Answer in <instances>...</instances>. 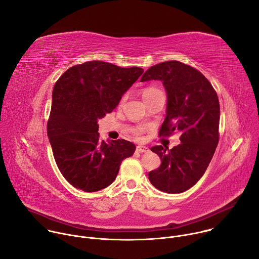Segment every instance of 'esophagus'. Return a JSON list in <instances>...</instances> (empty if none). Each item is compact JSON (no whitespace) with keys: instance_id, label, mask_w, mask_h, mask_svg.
<instances>
[{"instance_id":"1","label":"esophagus","mask_w":259,"mask_h":259,"mask_svg":"<svg viewBox=\"0 0 259 259\" xmlns=\"http://www.w3.org/2000/svg\"><path fill=\"white\" fill-rule=\"evenodd\" d=\"M136 151L138 153H147V152H150V149H149V147L144 146V145H137L136 146Z\"/></svg>"}]
</instances>
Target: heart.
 <instances>
[{"label": "heart", "instance_id": "b5f03b06", "mask_svg": "<svg viewBox=\"0 0 259 259\" xmlns=\"http://www.w3.org/2000/svg\"><path fill=\"white\" fill-rule=\"evenodd\" d=\"M157 92H160V90H158V89L155 88V87L145 88V89L142 91V97H143V99H145L146 97L152 96V95H154V94L157 93ZM141 131H142V129H137V130H136V133L139 134Z\"/></svg>", "mask_w": 259, "mask_h": 259}]
</instances>
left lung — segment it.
I'll list each match as a JSON object with an SVG mask.
<instances>
[{
  "instance_id": "obj_1",
  "label": "left lung",
  "mask_w": 259,
  "mask_h": 259,
  "mask_svg": "<svg viewBox=\"0 0 259 259\" xmlns=\"http://www.w3.org/2000/svg\"><path fill=\"white\" fill-rule=\"evenodd\" d=\"M160 80L167 93L166 118L161 135L181 132L172 150L152 147L161 166L149 173L153 186L168 194L186 192L205 173L218 144L220 107L217 94L202 72L191 65L172 60L147 69L141 82Z\"/></svg>"
}]
</instances>
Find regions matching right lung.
I'll use <instances>...</instances> for the list:
<instances>
[{
  "label": "right lung",
  "mask_w": 259,
  "mask_h": 259,
  "mask_svg": "<svg viewBox=\"0 0 259 259\" xmlns=\"http://www.w3.org/2000/svg\"><path fill=\"white\" fill-rule=\"evenodd\" d=\"M143 68L88 61L68 68L52 92L47 133L63 177L86 193L100 191L116 179L120 165L136 146L125 139H99L98 120L112 113Z\"/></svg>",
  "instance_id": "add662e5"
}]
</instances>
